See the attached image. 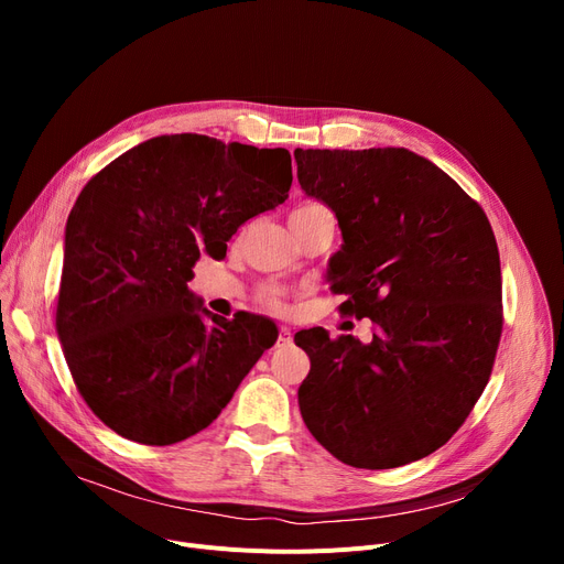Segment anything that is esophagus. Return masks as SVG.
<instances>
[{"mask_svg":"<svg viewBox=\"0 0 564 564\" xmlns=\"http://www.w3.org/2000/svg\"><path fill=\"white\" fill-rule=\"evenodd\" d=\"M292 343V332L290 327H285V324H281L279 327V345H290Z\"/></svg>","mask_w":564,"mask_h":564,"instance_id":"obj_1","label":"esophagus"}]
</instances>
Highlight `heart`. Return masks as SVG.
Listing matches in <instances>:
<instances>
[{
	"label": "heart",
	"mask_w": 564,
	"mask_h": 564,
	"mask_svg": "<svg viewBox=\"0 0 564 564\" xmlns=\"http://www.w3.org/2000/svg\"><path fill=\"white\" fill-rule=\"evenodd\" d=\"M313 207H319L315 203H308V205H302L297 207L294 213H304V210H313ZM258 302L267 308L272 311H283L285 308V290L279 285V283H262L258 288Z\"/></svg>",
	"instance_id": "obj_1"
}]
</instances>
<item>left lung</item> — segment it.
Returning <instances> with one entry per match:
<instances>
[{
  "label": "left lung",
  "mask_w": 564,
  "mask_h": 564,
  "mask_svg": "<svg viewBox=\"0 0 564 564\" xmlns=\"http://www.w3.org/2000/svg\"><path fill=\"white\" fill-rule=\"evenodd\" d=\"M300 185L343 230L332 290L372 343L294 334L302 419L343 464L395 468L441 448L482 395L502 334L500 258L478 200L406 148H297Z\"/></svg>",
  "instance_id": "obj_1"
}]
</instances>
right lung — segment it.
<instances>
[{"label":"right lung","mask_w":564,"mask_h":564,"mask_svg":"<svg viewBox=\"0 0 564 564\" xmlns=\"http://www.w3.org/2000/svg\"><path fill=\"white\" fill-rule=\"evenodd\" d=\"M290 185L285 148L205 134L148 139L84 185L66 224L56 334L109 430L143 446L185 441L276 343L270 319L207 313L187 283L203 253L221 260L237 228Z\"/></svg>","instance_id":"1"}]
</instances>
